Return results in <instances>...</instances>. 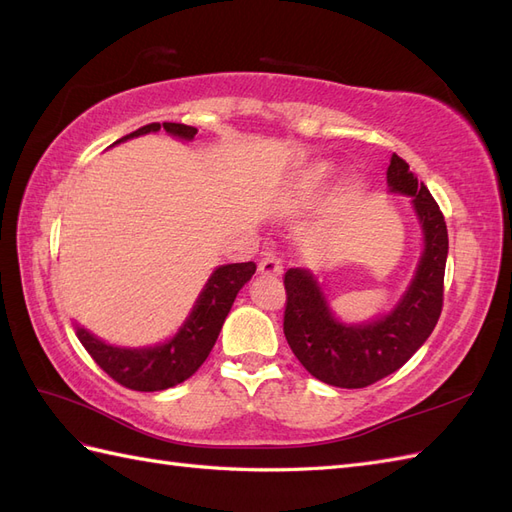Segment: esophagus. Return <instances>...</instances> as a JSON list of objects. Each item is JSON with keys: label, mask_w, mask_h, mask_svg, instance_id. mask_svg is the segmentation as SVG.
<instances>
[{"label": "esophagus", "mask_w": 512, "mask_h": 512, "mask_svg": "<svg viewBox=\"0 0 512 512\" xmlns=\"http://www.w3.org/2000/svg\"><path fill=\"white\" fill-rule=\"evenodd\" d=\"M282 269H284L282 260H280V256H275V254H265V258L258 262V271L262 275H280Z\"/></svg>", "instance_id": "34e87169"}]
</instances>
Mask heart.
Instances as JSON below:
<instances>
[{"instance_id": "1", "label": "heart", "mask_w": 512, "mask_h": 512, "mask_svg": "<svg viewBox=\"0 0 512 512\" xmlns=\"http://www.w3.org/2000/svg\"><path fill=\"white\" fill-rule=\"evenodd\" d=\"M331 177V166L329 164H312L307 166L303 173L297 177V181H294V194H297V198L301 200H314L322 188L324 183H327V179ZM356 192H359V188L356 185H348L346 188V198H352Z\"/></svg>"}]
</instances>
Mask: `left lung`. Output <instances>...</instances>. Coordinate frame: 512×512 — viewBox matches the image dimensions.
Instances as JSON below:
<instances>
[{
	"instance_id": "obj_1",
	"label": "left lung",
	"mask_w": 512,
	"mask_h": 512,
	"mask_svg": "<svg viewBox=\"0 0 512 512\" xmlns=\"http://www.w3.org/2000/svg\"><path fill=\"white\" fill-rule=\"evenodd\" d=\"M386 183L391 192L412 198L425 237L414 280L391 314L367 324H344L333 316L312 273L288 269L284 275L288 346L309 374L339 389H363L393 374L425 344L442 314L448 254L444 215L397 153Z\"/></svg>"
}]
</instances>
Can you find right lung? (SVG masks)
I'll return each mask as SVG.
<instances>
[{
    "instance_id": "obj_1",
    "label": "right lung",
    "mask_w": 512,
    "mask_h": 512,
    "mask_svg": "<svg viewBox=\"0 0 512 512\" xmlns=\"http://www.w3.org/2000/svg\"><path fill=\"white\" fill-rule=\"evenodd\" d=\"M164 128L168 134L192 141L196 136V128L185 126V123H149V126L138 128L132 134L119 138L117 143L128 141V138L158 132ZM256 273L254 262H235V265H222L213 271L209 282L192 309L190 318L183 322L179 333L166 344L153 348H117L100 342L98 337L76 327V337L91 354L100 369H104L115 382L132 391H164L183 380H188L194 371L205 363L211 348L215 346L222 324L230 312L232 303L237 299V292L245 282L252 280Z\"/></svg>"
}]
</instances>
